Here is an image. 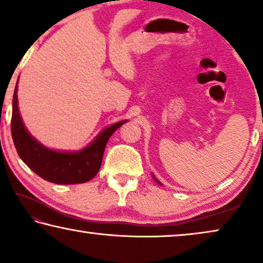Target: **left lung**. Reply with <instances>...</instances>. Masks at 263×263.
Segmentation results:
<instances>
[{
	"instance_id": "8db88e82",
	"label": "left lung",
	"mask_w": 263,
	"mask_h": 263,
	"mask_svg": "<svg viewBox=\"0 0 263 263\" xmlns=\"http://www.w3.org/2000/svg\"><path fill=\"white\" fill-rule=\"evenodd\" d=\"M153 179H154V180H155V181H157V182H158V184H160V185H161V182H160V181L158 180V179H157V178H155L154 176H153Z\"/></svg>"
}]
</instances>
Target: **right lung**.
<instances>
[{
	"mask_svg": "<svg viewBox=\"0 0 263 263\" xmlns=\"http://www.w3.org/2000/svg\"><path fill=\"white\" fill-rule=\"evenodd\" d=\"M127 122L120 121L103 129L92 142L81 151L51 149L29 134L21 119L17 105V83L13 97L11 136L21 158L33 172L54 184H83L92 179L100 171L104 149L110 136Z\"/></svg>",
	"mask_w": 263,
	"mask_h": 263,
	"instance_id": "right-lung-1",
	"label": "right lung"
}]
</instances>
